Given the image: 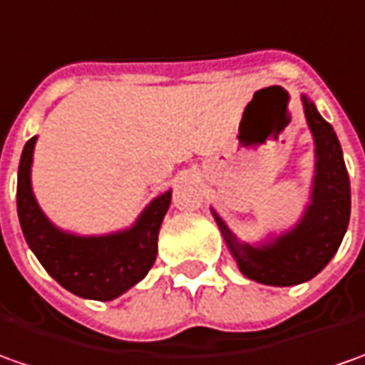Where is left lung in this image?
Listing matches in <instances>:
<instances>
[{
  "label": "left lung",
  "instance_id": "1",
  "mask_svg": "<svg viewBox=\"0 0 365 365\" xmlns=\"http://www.w3.org/2000/svg\"><path fill=\"white\" fill-rule=\"evenodd\" d=\"M302 103L316 153L309 202L302 217L286 232L250 244L242 242L212 207L240 272L266 286H297L318 276L336 255L349 224L351 193L338 135L306 93H302Z\"/></svg>",
  "mask_w": 365,
  "mask_h": 365
}]
</instances>
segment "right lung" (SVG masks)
Returning <instances> with one entry per match:
<instances>
[{
    "label": "right lung",
    "mask_w": 365,
    "mask_h": 365,
    "mask_svg": "<svg viewBox=\"0 0 365 365\" xmlns=\"http://www.w3.org/2000/svg\"><path fill=\"white\" fill-rule=\"evenodd\" d=\"M37 135L27 141L17 170V215L29 250L49 276L86 299L110 302L140 284L155 262L158 234L172 190L153 197L138 220L118 232L79 235L53 224L39 207L31 187Z\"/></svg>",
    "instance_id": "obj_1"
}]
</instances>
